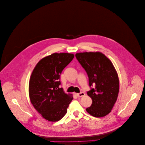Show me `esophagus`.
<instances>
[{
	"label": "esophagus",
	"instance_id": "esophagus-1",
	"mask_svg": "<svg viewBox=\"0 0 145 145\" xmlns=\"http://www.w3.org/2000/svg\"><path fill=\"white\" fill-rule=\"evenodd\" d=\"M76 95H77V97H83V96L85 95V93L84 92H81L80 93H77Z\"/></svg>",
	"mask_w": 145,
	"mask_h": 145
}]
</instances>
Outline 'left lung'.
Listing matches in <instances>:
<instances>
[{
	"mask_svg": "<svg viewBox=\"0 0 145 145\" xmlns=\"http://www.w3.org/2000/svg\"><path fill=\"white\" fill-rule=\"evenodd\" d=\"M75 57L87 74L91 88L87 94L93 102L86 111L96 118L107 115L111 112L119 91L118 75L113 64L99 52L77 53Z\"/></svg>",
	"mask_w": 145,
	"mask_h": 145,
	"instance_id": "8db88e82",
	"label": "left lung"
}]
</instances>
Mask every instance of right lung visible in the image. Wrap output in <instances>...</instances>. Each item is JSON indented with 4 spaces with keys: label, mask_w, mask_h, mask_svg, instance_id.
Listing matches in <instances>:
<instances>
[{
    "label": "right lung",
    "mask_w": 145,
    "mask_h": 145,
    "mask_svg": "<svg viewBox=\"0 0 145 145\" xmlns=\"http://www.w3.org/2000/svg\"><path fill=\"white\" fill-rule=\"evenodd\" d=\"M74 54L54 53L41 60L33 69L29 80V94L32 105L44 119L61 120L73 99L60 88L61 74L74 58Z\"/></svg>",
    "instance_id": "add662e5"
}]
</instances>
